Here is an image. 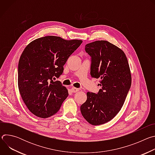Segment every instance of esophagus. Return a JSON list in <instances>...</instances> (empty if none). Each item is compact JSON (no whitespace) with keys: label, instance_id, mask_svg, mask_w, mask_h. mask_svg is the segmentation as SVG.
Instances as JSON below:
<instances>
[{"label":"esophagus","instance_id":"obj_1","mask_svg":"<svg viewBox=\"0 0 155 155\" xmlns=\"http://www.w3.org/2000/svg\"><path fill=\"white\" fill-rule=\"evenodd\" d=\"M71 91L72 93H77L79 91V89L78 88H76V87H72L71 88Z\"/></svg>","mask_w":155,"mask_h":155}]
</instances>
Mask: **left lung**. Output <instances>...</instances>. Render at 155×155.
Wrapping results in <instances>:
<instances>
[{
    "instance_id": "obj_1",
    "label": "left lung",
    "mask_w": 155,
    "mask_h": 155,
    "mask_svg": "<svg viewBox=\"0 0 155 155\" xmlns=\"http://www.w3.org/2000/svg\"><path fill=\"white\" fill-rule=\"evenodd\" d=\"M91 57V77L100 78L99 92L87 93V100L80 106L84 118L93 125L104 124L120 112L131 86L129 65L124 53L105 40L85 46Z\"/></svg>"
}]
</instances>
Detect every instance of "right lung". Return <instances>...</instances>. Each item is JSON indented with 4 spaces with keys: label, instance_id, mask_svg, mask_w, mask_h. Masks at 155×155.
Listing matches in <instances>:
<instances>
[{
    "label": "right lung",
    "instance_id": "1",
    "mask_svg": "<svg viewBox=\"0 0 155 155\" xmlns=\"http://www.w3.org/2000/svg\"><path fill=\"white\" fill-rule=\"evenodd\" d=\"M82 40L46 36L31 42L22 53L18 68V88L25 104L35 116L45 118L56 114L68 91L59 81L64 65Z\"/></svg>",
    "mask_w": 155,
    "mask_h": 155
}]
</instances>
